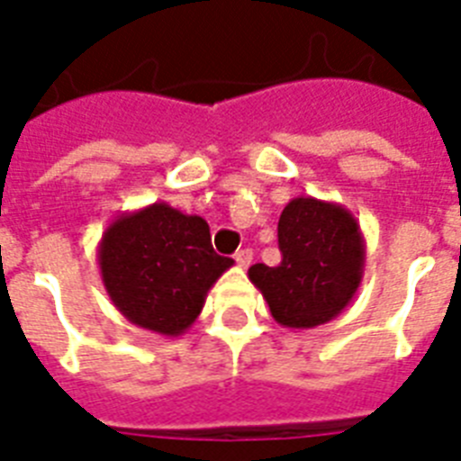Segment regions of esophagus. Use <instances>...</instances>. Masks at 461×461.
<instances>
[{"label":"esophagus","instance_id":"34e87169","mask_svg":"<svg viewBox=\"0 0 461 461\" xmlns=\"http://www.w3.org/2000/svg\"><path fill=\"white\" fill-rule=\"evenodd\" d=\"M234 260H237L239 267H249L253 260V251L251 249H241V251L234 253Z\"/></svg>","mask_w":461,"mask_h":461}]
</instances>
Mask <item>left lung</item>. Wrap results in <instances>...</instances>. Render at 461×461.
<instances>
[{
	"mask_svg": "<svg viewBox=\"0 0 461 461\" xmlns=\"http://www.w3.org/2000/svg\"><path fill=\"white\" fill-rule=\"evenodd\" d=\"M277 241L280 266L249 267L275 321L308 330L342 313L364 277L366 241L357 217L339 203L299 195L282 210Z\"/></svg>",
	"mask_w": 461,
	"mask_h": 461,
	"instance_id": "left-lung-1",
	"label": "left lung"
}]
</instances>
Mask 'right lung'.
I'll return each mask as SVG.
<instances>
[{
    "mask_svg": "<svg viewBox=\"0 0 461 461\" xmlns=\"http://www.w3.org/2000/svg\"><path fill=\"white\" fill-rule=\"evenodd\" d=\"M103 285L126 321L179 337L234 260L217 256L208 222L167 203L122 212L97 246Z\"/></svg>",
    "mask_w": 461,
    "mask_h": 461,
    "instance_id": "right-lung-1",
    "label": "right lung"
}]
</instances>
